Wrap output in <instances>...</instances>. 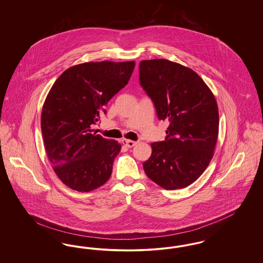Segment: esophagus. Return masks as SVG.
<instances>
[{"label":"esophagus","mask_w":263,"mask_h":263,"mask_svg":"<svg viewBox=\"0 0 263 263\" xmlns=\"http://www.w3.org/2000/svg\"><path fill=\"white\" fill-rule=\"evenodd\" d=\"M122 142H123V144L125 145L126 147H128V148H133L136 144H137V142H135V141H131V140H122Z\"/></svg>","instance_id":"34e87169"}]
</instances>
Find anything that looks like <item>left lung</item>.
<instances>
[{
    "instance_id": "1",
    "label": "left lung",
    "mask_w": 263,
    "mask_h": 263,
    "mask_svg": "<svg viewBox=\"0 0 263 263\" xmlns=\"http://www.w3.org/2000/svg\"><path fill=\"white\" fill-rule=\"evenodd\" d=\"M139 80L158 118L170 122L164 141L151 145L144 171L164 189L186 187L204 173L214 155L219 131L217 101L193 70L165 59L141 61Z\"/></svg>"
}]
</instances>
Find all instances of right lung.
I'll use <instances>...</instances> for the list:
<instances>
[{
	"mask_svg": "<svg viewBox=\"0 0 263 263\" xmlns=\"http://www.w3.org/2000/svg\"><path fill=\"white\" fill-rule=\"evenodd\" d=\"M134 67V61L84 63L67 69L52 86L42 108L41 131L53 170L68 187L88 192L109 179L121 144L91 128L128 84Z\"/></svg>",
	"mask_w": 263,
	"mask_h": 263,
	"instance_id": "add662e5",
	"label": "right lung"
}]
</instances>
